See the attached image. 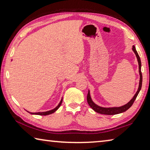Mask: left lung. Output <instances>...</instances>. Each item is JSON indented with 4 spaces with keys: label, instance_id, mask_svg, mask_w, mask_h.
I'll return each mask as SVG.
<instances>
[{
    "label": "left lung",
    "instance_id": "left-lung-1",
    "mask_svg": "<svg viewBox=\"0 0 150 150\" xmlns=\"http://www.w3.org/2000/svg\"><path fill=\"white\" fill-rule=\"evenodd\" d=\"M132 50L134 52V54H136V56L137 57V59H138V65H139V87H138V89L136 93L135 94V95L133 96V98L129 101V102L126 104V105H124V106H120V107H111V108H104V107H101L100 106H98L97 105L93 102L91 99V95H90V92L88 91V95H87V103L88 104L91 108H92L96 112L99 113V114H102V115H117V114H120L122 112H124L126 111L128 108H130L132 105H133V103L134 102V100H136V98L138 96V93L139 91L141 90L142 88V74L141 72V60L140 58L139 57V55L137 52V51L136 50V47L134 45H133L132 47Z\"/></svg>",
    "mask_w": 150,
    "mask_h": 150
}]
</instances>
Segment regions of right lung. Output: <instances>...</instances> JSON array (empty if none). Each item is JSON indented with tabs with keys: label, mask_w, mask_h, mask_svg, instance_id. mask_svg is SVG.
Returning a JSON list of instances; mask_svg holds the SVG:
<instances>
[{
	"label": "right lung",
	"mask_w": 150,
	"mask_h": 150,
	"mask_svg": "<svg viewBox=\"0 0 150 150\" xmlns=\"http://www.w3.org/2000/svg\"><path fill=\"white\" fill-rule=\"evenodd\" d=\"M62 100H63V98H62V100H61L60 103H59V105H58L56 107H55V108L52 109V110H49V111H46V112H28L29 113L32 114V115H42V116H45V115H51V114L54 113L55 112V111H56L58 108H59V106H61V105H62Z\"/></svg>",
	"instance_id": "right-lung-1"
}]
</instances>
